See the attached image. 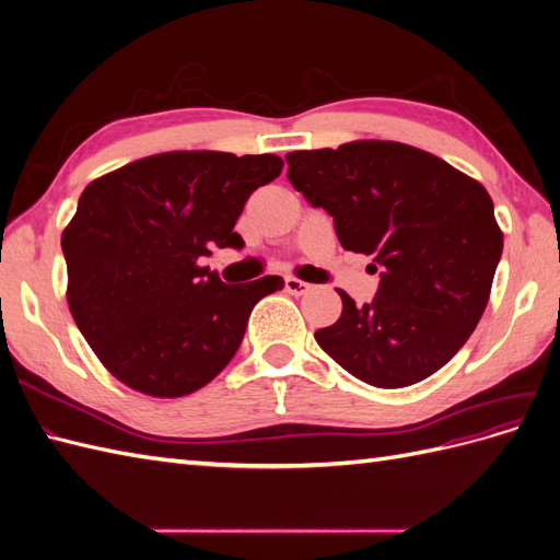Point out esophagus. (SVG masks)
<instances>
[{"label":"esophagus","mask_w":560,"mask_h":560,"mask_svg":"<svg viewBox=\"0 0 560 560\" xmlns=\"http://www.w3.org/2000/svg\"><path fill=\"white\" fill-rule=\"evenodd\" d=\"M284 290L290 292V294H294V296H303V294L311 292V284L303 282V280H296V278H287L284 280Z\"/></svg>","instance_id":"esophagus-1"}]
</instances>
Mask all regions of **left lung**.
Returning a JSON list of instances; mask_svg holds the SVG:
<instances>
[{"mask_svg":"<svg viewBox=\"0 0 560 560\" xmlns=\"http://www.w3.org/2000/svg\"><path fill=\"white\" fill-rule=\"evenodd\" d=\"M287 177L334 217L346 249L378 270L371 303L338 290L343 313L315 341L376 387L432 376L465 346L486 311L502 231L483 186L428 151L383 140L292 151Z\"/></svg>","mask_w":560,"mask_h":560,"instance_id":"obj_1","label":"left lung"}]
</instances>
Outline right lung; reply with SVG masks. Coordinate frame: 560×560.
<instances>
[{"label": "right lung", "instance_id": "obj_1", "mask_svg": "<svg viewBox=\"0 0 560 560\" xmlns=\"http://www.w3.org/2000/svg\"><path fill=\"white\" fill-rule=\"evenodd\" d=\"M282 165L276 154L171 151L83 189L62 233L67 303L112 376L173 399L233 360L252 308L284 282L226 284L198 259L212 247H245L233 226L252 191Z\"/></svg>", "mask_w": 560, "mask_h": 560}]
</instances>
